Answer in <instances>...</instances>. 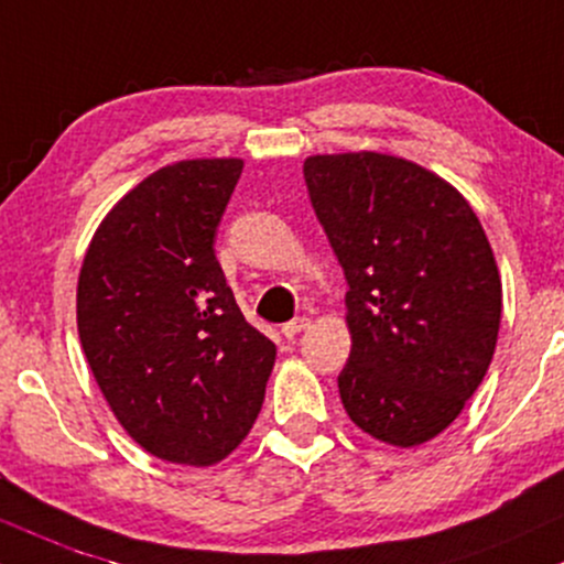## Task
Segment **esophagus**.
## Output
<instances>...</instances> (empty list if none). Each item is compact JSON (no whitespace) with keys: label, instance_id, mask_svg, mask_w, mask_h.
<instances>
[{"label":"esophagus","instance_id":"esophagus-1","mask_svg":"<svg viewBox=\"0 0 564 564\" xmlns=\"http://www.w3.org/2000/svg\"><path fill=\"white\" fill-rule=\"evenodd\" d=\"M308 322H312V319H308V316H295V319L284 322L282 335H284V338H295V335H299L301 330H306Z\"/></svg>","mask_w":564,"mask_h":564}]
</instances>
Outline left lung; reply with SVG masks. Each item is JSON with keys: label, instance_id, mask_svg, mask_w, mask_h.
Listing matches in <instances>:
<instances>
[{"label": "left lung", "instance_id": "1", "mask_svg": "<svg viewBox=\"0 0 564 564\" xmlns=\"http://www.w3.org/2000/svg\"><path fill=\"white\" fill-rule=\"evenodd\" d=\"M303 178L349 282L340 402L376 440L421 445L458 419L496 351L501 276L482 224L451 183L376 151L308 156Z\"/></svg>", "mask_w": 564, "mask_h": 564}]
</instances>
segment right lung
I'll use <instances>...</instances> for the list:
<instances>
[{"instance_id": "obj_1", "label": "right lung", "mask_w": 564, "mask_h": 564, "mask_svg": "<svg viewBox=\"0 0 564 564\" xmlns=\"http://www.w3.org/2000/svg\"><path fill=\"white\" fill-rule=\"evenodd\" d=\"M239 160L156 170L106 215L77 288L87 362L143 451L210 466L261 413L276 346L245 319L215 258Z\"/></svg>"}]
</instances>
